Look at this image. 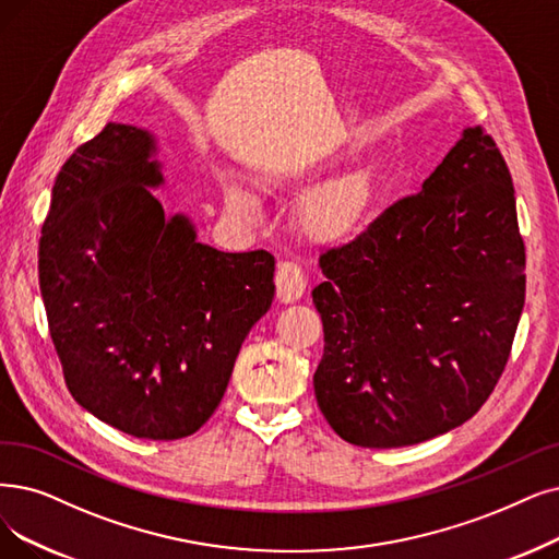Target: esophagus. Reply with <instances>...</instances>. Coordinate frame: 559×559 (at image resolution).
<instances>
[{
    "mask_svg": "<svg viewBox=\"0 0 559 559\" xmlns=\"http://www.w3.org/2000/svg\"><path fill=\"white\" fill-rule=\"evenodd\" d=\"M275 286H277L280 302H296L298 298H302L307 288L302 267L294 261H282L275 273Z\"/></svg>",
    "mask_w": 559,
    "mask_h": 559,
    "instance_id": "obj_1",
    "label": "esophagus"
}]
</instances>
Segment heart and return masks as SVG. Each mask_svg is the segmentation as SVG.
<instances>
[{"label": "heart", "mask_w": 559, "mask_h": 559, "mask_svg": "<svg viewBox=\"0 0 559 559\" xmlns=\"http://www.w3.org/2000/svg\"><path fill=\"white\" fill-rule=\"evenodd\" d=\"M381 167L362 165L342 174L307 197L300 209V225L305 234L325 245L344 242L360 234L381 202ZM219 192L225 206L242 217L259 211V197L242 183L222 178Z\"/></svg>", "instance_id": "obj_1"}]
</instances>
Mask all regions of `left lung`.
Segmentation results:
<instances>
[{
  "instance_id": "8db88e82",
  "label": "left lung",
  "mask_w": 559,
  "mask_h": 559,
  "mask_svg": "<svg viewBox=\"0 0 559 559\" xmlns=\"http://www.w3.org/2000/svg\"><path fill=\"white\" fill-rule=\"evenodd\" d=\"M319 408L357 448H406L471 419L509 360L525 245L504 158L465 128L413 197L319 259Z\"/></svg>"
}]
</instances>
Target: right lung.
Returning a JSON list of instances; mask_svg holds the SVG:
<instances>
[{
    "label": "right lung",
    "instance_id": "add662e5",
    "mask_svg": "<svg viewBox=\"0 0 559 559\" xmlns=\"http://www.w3.org/2000/svg\"><path fill=\"white\" fill-rule=\"evenodd\" d=\"M155 135L107 123L52 188L38 245L50 337L78 404L128 436L204 427L275 298V257L219 252L165 215Z\"/></svg>",
    "mask_w": 559,
    "mask_h": 559
}]
</instances>
